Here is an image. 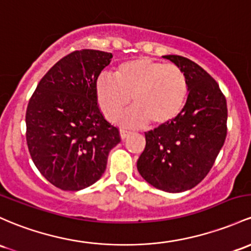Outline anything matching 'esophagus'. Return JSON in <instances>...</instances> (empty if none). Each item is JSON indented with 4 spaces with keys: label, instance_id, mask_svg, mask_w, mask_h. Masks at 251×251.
I'll use <instances>...</instances> for the list:
<instances>
[{
    "label": "esophagus",
    "instance_id": "esophagus-1",
    "mask_svg": "<svg viewBox=\"0 0 251 251\" xmlns=\"http://www.w3.org/2000/svg\"><path fill=\"white\" fill-rule=\"evenodd\" d=\"M131 134V132H128V131H126V130H120V138L121 139H126L127 138L128 136H130Z\"/></svg>",
    "mask_w": 251,
    "mask_h": 251
}]
</instances>
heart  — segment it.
Here are the masks:
<instances>
[{
  "label": "heart",
  "mask_w": 251,
  "mask_h": 251,
  "mask_svg": "<svg viewBox=\"0 0 251 251\" xmlns=\"http://www.w3.org/2000/svg\"><path fill=\"white\" fill-rule=\"evenodd\" d=\"M113 76L101 75L95 83L96 101L106 119H117L131 99L134 107L120 119L128 126L150 123L153 127H163L182 112L188 83L177 65L137 57L120 63Z\"/></svg>",
  "instance_id": "b5f03b06"
}]
</instances>
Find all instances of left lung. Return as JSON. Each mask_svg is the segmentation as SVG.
Listing matches in <instances>:
<instances>
[{
    "mask_svg": "<svg viewBox=\"0 0 251 251\" xmlns=\"http://www.w3.org/2000/svg\"><path fill=\"white\" fill-rule=\"evenodd\" d=\"M163 58L184 73L188 96L172 124L145 132L137 169L155 188L180 193L201 182L213 166L226 138L227 106L218 83L197 63L177 54Z\"/></svg>",
    "mask_w": 251,
    "mask_h": 251,
    "instance_id": "obj_1",
    "label": "left lung"
}]
</instances>
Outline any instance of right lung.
Here are the masks:
<instances>
[{
    "label": "right lung",
    "instance_id": "1",
    "mask_svg": "<svg viewBox=\"0 0 251 251\" xmlns=\"http://www.w3.org/2000/svg\"><path fill=\"white\" fill-rule=\"evenodd\" d=\"M113 54L71 52L41 78L26 112V139L40 174L63 191L92 186L106 170L119 131L103 118L95 83Z\"/></svg>",
    "mask_w": 251,
    "mask_h": 251
}]
</instances>
